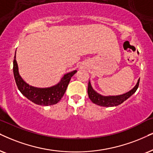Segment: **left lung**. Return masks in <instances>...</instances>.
I'll use <instances>...</instances> for the list:
<instances>
[{
    "instance_id": "obj_1",
    "label": "left lung",
    "mask_w": 153,
    "mask_h": 153,
    "mask_svg": "<svg viewBox=\"0 0 153 153\" xmlns=\"http://www.w3.org/2000/svg\"><path fill=\"white\" fill-rule=\"evenodd\" d=\"M139 82H140V78L138 79V82H137L136 86L132 90L125 94L117 96H103L102 94L97 93L95 90H93L92 85H91L90 82L89 81L88 88L89 98L94 104H97L99 106H102V107H116V106H118L121 103H123V102L126 101L127 99H128L131 95H133L136 92V91L138 88Z\"/></svg>"
}]
</instances>
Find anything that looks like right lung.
Here are the masks:
<instances>
[{"label":"right lung","instance_id":"add662e5","mask_svg":"<svg viewBox=\"0 0 153 153\" xmlns=\"http://www.w3.org/2000/svg\"><path fill=\"white\" fill-rule=\"evenodd\" d=\"M15 59L16 57L15 55L13 61V73L17 88L25 97L38 105L49 106L57 104L65 94L71 78L77 72V71H73L68 73L64 75L61 81L56 85L46 88H35L28 85L21 78L19 74L18 65Z\"/></svg>","mask_w":153,"mask_h":153}]
</instances>
